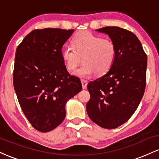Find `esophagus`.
I'll list each match as a JSON object with an SVG mask.
<instances>
[{
  "label": "esophagus",
  "instance_id": "obj_1",
  "mask_svg": "<svg viewBox=\"0 0 159 159\" xmlns=\"http://www.w3.org/2000/svg\"><path fill=\"white\" fill-rule=\"evenodd\" d=\"M81 84H82V87L83 89H86L87 85V81H85V80H81Z\"/></svg>",
  "mask_w": 159,
  "mask_h": 159
}]
</instances>
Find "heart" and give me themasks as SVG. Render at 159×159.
Instances as JSON below:
<instances>
[{"instance_id": "b5f03b06", "label": "heart", "mask_w": 159, "mask_h": 159, "mask_svg": "<svg viewBox=\"0 0 159 159\" xmlns=\"http://www.w3.org/2000/svg\"><path fill=\"white\" fill-rule=\"evenodd\" d=\"M72 46H66L62 50L61 57L66 67L74 71L81 64L75 75L89 78L95 74L102 76L109 72L114 65L116 48L114 42L89 31L78 33L72 37Z\"/></svg>"}]
</instances>
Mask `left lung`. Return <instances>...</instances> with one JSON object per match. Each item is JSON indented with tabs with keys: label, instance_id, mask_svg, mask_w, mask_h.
<instances>
[{
	"label": "left lung",
	"instance_id": "left-lung-1",
	"mask_svg": "<svg viewBox=\"0 0 159 159\" xmlns=\"http://www.w3.org/2000/svg\"><path fill=\"white\" fill-rule=\"evenodd\" d=\"M96 31L108 35L116 48L109 72L87 85L90 98L87 112L93 122L105 129H115L129 120L138 108L146 87L147 57L132 32L119 27Z\"/></svg>",
	"mask_w": 159,
	"mask_h": 159
}]
</instances>
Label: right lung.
<instances>
[{"label":"right lung","instance_id":"1","mask_svg":"<svg viewBox=\"0 0 159 159\" xmlns=\"http://www.w3.org/2000/svg\"><path fill=\"white\" fill-rule=\"evenodd\" d=\"M73 32L34 30L16 49L14 89L25 116L39 132L58 126L65 119L67 101L82 90L80 79L69 75L61 57L63 45Z\"/></svg>","mask_w":159,"mask_h":159}]
</instances>
